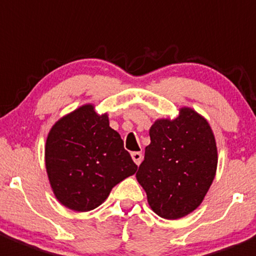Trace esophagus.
I'll return each instance as SVG.
<instances>
[{
	"label": "esophagus",
	"mask_w": 256,
	"mask_h": 256,
	"mask_svg": "<svg viewBox=\"0 0 256 256\" xmlns=\"http://www.w3.org/2000/svg\"><path fill=\"white\" fill-rule=\"evenodd\" d=\"M131 158H132L134 162L136 164V165H140L141 161H142V154L141 152H132L131 154Z\"/></svg>",
	"instance_id": "1"
}]
</instances>
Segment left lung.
I'll list each match as a JSON object with an SVG mask.
<instances>
[{"mask_svg":"<svg viewBox=\"0 0 256 256\" xmlns=\"http://www.w3.org/2000/svg\"><path fill=\"white\" fill-rule=\"evenodd\" d=\"M150 145L136 178L145 190L151 210L176 220L200 206L218 168V148L206 118L194 108H178L176 118L151 125Z\"/></svg>","mask_w":256,"mask_h":256,"instance_id":"1","label":"left lung"}]
</instances>
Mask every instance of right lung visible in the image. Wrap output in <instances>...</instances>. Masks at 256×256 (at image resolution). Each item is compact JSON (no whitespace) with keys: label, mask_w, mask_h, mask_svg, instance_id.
Wrapping results in <instances>:
<instances>
[{"label":"right lung","mask_w":256,"mask_h":256,"mask_svg":"<svg viewBox=\"0 0 256 256\" xmlns=\"http://www.w3.org/2000/svg\"><path fill=\"white\" fill-rule=\"evenodd\" d=\"M44 165L54 195L74 212H90L138 166L124 148L108 112L85 104L60 118L47 134Z\"/></svg>","instance_id":"add662e5"}]
</instances>
